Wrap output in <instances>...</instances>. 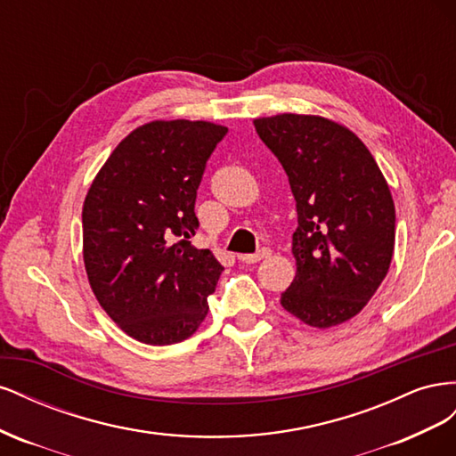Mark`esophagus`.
Returning <instances> with one entry per match:
<instances>
[{"label": "esophagus", "instance_id": "obj_1", "mask_svg": "<svg viewBox=\"0 0 456 456\" xmlns=\"http://www.w3.org/2000/svg\"><path fill=\"white\" fill-rule=\"evenodd\" d=\"M270 255H272V251L268 249V247H262V249L256 251L255 255H241L240 260L247 262V265H255V262H260L262 258H268Z\"/></svg>", "mask_w": 456, "mask_h": 456}]
</instances>
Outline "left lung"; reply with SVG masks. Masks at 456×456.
I'll list each match as a JSON object with an SVG mask.
<instances>
[{
	"instance_id": "left-lung-1",
	"label": "left lung",
	"mask_w": 456,
	"mask_h": 456,
	"mask_svg": "<svg viewBox=\"0 0 456 456\" xmlns=\"http://www.w3.org/2000/svg\"><path fill=\"white\" fill-rule=\"evenodd\" d=\"M253 123L297 201V275L281 306L317 329L348 322L390 268L395 207L388 183L367 146L337 121L280 114Z\"/></svg>"
}]
</instances>
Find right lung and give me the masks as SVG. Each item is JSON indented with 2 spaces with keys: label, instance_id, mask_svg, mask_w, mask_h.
I'll return each mask as SVG.
<instances>
[{
  "label": "right lung",
  "instance_id": "obj_1",
  "mask_svg": "<svg viewBox=\"0 0 456 456\" xmlns=\"http://www.w3.org/2000/svg\"><path fill=\"white\" fill-rule=\"evenodd\" d=\"M228 129L211 121H150L110 154L84 201L89 285L121 330L150 346L191 337L223 265L191 245L196 196Z\"/></svg>",
  "mask_w": 456,
  "mask_h": 456
}]
</instances>
